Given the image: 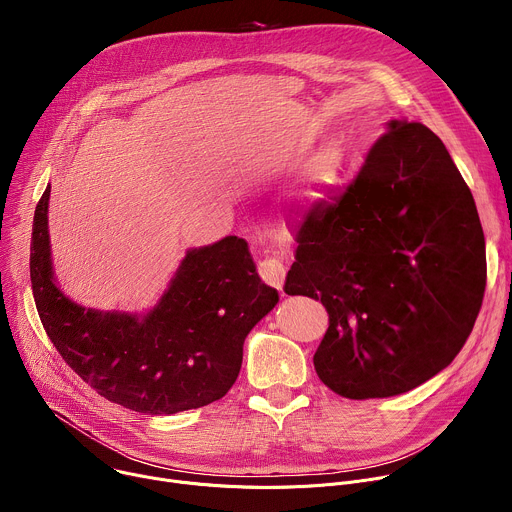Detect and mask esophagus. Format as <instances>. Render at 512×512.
I'll use <instances>...</instances> for the list:
<instances>
[{
  "instance_id": "34e87169",
  "label": "esophagus",
  "mask_w": 512,
  "mask_h": 512,
  "mask_svg": "<svg viewBox=\"0 0 512 512\" xmlns=\"http://www.w3.org/2000/svg\"><path fill=\"white\" fill-rule=\"evenodd\" d=\"M259 275L265 283L273 285L275 289H283L285 265L277 257H265L263 261H259Z\"/></svg>"
}]
</instances>
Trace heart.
Instances as JSON below:
<instances>
[{"mask_svg":"<svg viewBox=\"0 0 512 512\" xmlns=\"http://www.w3.org/2000/svg\"><path fill=\"white\" fill-rule=\"evenodd\" d=\"M328 166H330V160L326 158V160H322V162H320V166H318V172H320V174H324Z\"/></svg>","mask_w":512,"mask_h":512,"instance_id":"heart-1","label":"heart"}]
</instances>
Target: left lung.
<instances>
[{
  "instance_id": "obj_1",
  "label": "left lung",
  "mask_w": 512,
  "mask_h": 512,
  "mask_svg": "<svg viewBox=\"0 0 512 512\" xmlns=\"http://www.w3.org/2000/svg\"><path fill=\"white\" fill-rule=\"evenodd\" d=\"M296 241L283 289L324 304L314 367L340 397L407 393L466 344L486 287L484 233L468 184L423 123L391 119Z\"/></svg>"
}]
</instances>
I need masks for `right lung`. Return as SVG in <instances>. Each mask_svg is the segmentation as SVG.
I'll return each instance as SVG.
<instances>
[{
    "label": "right lung",
    "mask_w": 512,
    "mask_h": 512,
    "mask_svg": "<svg viewBox=\"0 0 512 512\" xmlns=\"http://www.w3.org/2000/svg\"><path fill=\"white\" fill-rule=\"evenodd\" d=\"M48 200L50 184L34 212L30 277L42 326L68 367L101 397L139 413L172 415L225 397L247 334L279 302L247 241L190 249L145 316L99 312L66 298L54 281Z\"/></svg>",
    "instance_id": "obj_1"
}]
</instances>
